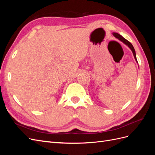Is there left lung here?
<instances>
[{"label":"left lung","instance_id":"obj_1","mask_svg":"<svg viewBox=\"0 0 155 155\" xmlns=\"http://www.w3.org/2000/svg\"><path fill=\"white\" fill-rule=\"evenodd\" d=\"M112 34H113V35L116 37V38L118 39L120 41H121V42H123V43H124L125 45H126L127 46H128V47L131 50V51H132V52H133V54L134 58V59H135V60H136V61H137V62L138 63L137 59V55H136L135 50H134V47H133V46L132 45V44H131V43H130V42H129L127 40L125 39V38H124V37H123L122 36H121L120 34H118V33L114 32Z\"/></svg>","mask_w":155,"mask_h":155}]
</instances>
